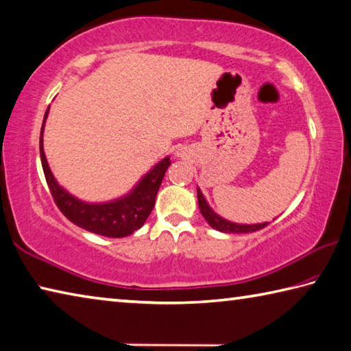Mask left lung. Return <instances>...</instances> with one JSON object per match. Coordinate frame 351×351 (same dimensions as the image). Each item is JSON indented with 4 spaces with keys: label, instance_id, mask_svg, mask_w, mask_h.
I'll return each instance as SVG.
<instances>
[{
    "label": "left lung",
    "instance_id": "1",
    "mask_svg": "<svg viewBox=\"0 0 351 351\" xmlns=\"http://www.w3.org/2000/svg\"><path fill=\"white\" fill-rule=\"evenodd\" d=\"M197 204H199V210L204 218L208 222L210 226L219 232H224V233H252V232H256L261 230V228H264L265 226H269V222H263V224H252V226H247V224H234V222L227 221L224 218H221L219 215H216L210 206L206 201V197L202 196L201 190L197 189Z\"/></svg>",
    "mask_w": 351,
    "mask_h": 351
}]
</instances>
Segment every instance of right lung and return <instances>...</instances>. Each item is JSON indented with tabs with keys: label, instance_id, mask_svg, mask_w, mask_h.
<instances>
[{
	"label": "right lung",
	"instance_id": "right-lung-1",
	"mask_svg": "<svg viewBox=\"0 0 351 351\" xmlns=\"http://www.w3.org/2000/svg\"><path fill=\"white\" fill-rule=\"evenodd\" d=\"M47 114L49 109L44 114L41 127L40 156L50 193H52L53 201L61 210V213L75 226L107 238H124L141 228L154 210L159 186L162 182L165 170L171 164L170 158L167 156L162 161H159L147 175L143 176V180L136 184V187L129 195L103 204L82 202L62 189L49 169L43 149V132Z\"/></svg>",
	"mask_w": 351,
	"mask_h": 351
}]
</instances>
